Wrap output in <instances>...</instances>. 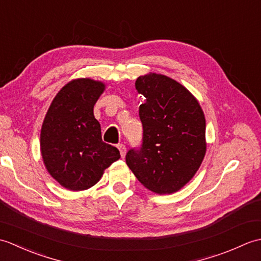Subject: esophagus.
Returning a JSON list of instances; mask_svg holds the SVG:
<instances>
[{"label":"esophagus","mask_w":261,"mask_h":261,"mask_svg":"<svg viewBox=\"0 0 261 261\" xmlns=\"http://www.w3.org/2000/svg\"><path fill=\"white\" fill-rule=\"evenodd\" d=\"M118 149H119V151H120L121 157L123 158V157L125 156V152H126V148H125V146L123 145V143H120V145H118Z\"/></svg>","instance_id":"obj_1"}]
</instances>
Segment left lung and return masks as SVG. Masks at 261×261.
Masks as SVG:
<instances>
[{"label":"left lung","mask_w":261,"mask_h":261,"mask_svg":"<svg viewBox=\"0 0 261 261\" xmlns=\"http://www.w3.org/2000/svg\"><path fill=\"white\" fill-rule=\"evenodd\" d=\"M146 97L139 107L143 138L125 162L141 184L156 194L178 192L196 174L205 152V116L196 97L168 76L149 73L136 81Z\"/></svg>","instance_id":"8db88e82"}]
</instances>
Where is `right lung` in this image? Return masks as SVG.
I'll use <instances>...</instances> for the list:
<instances>
[{
	"label": "right lung",
	"instance_id": "right-lung-1",
	"mask_svg": "<svg viewBox=\"0 0 261 261\" xmlns=\"http://www.w3.org/2000/svg\"><path fill=\"white\" fill-rule=\"evenodd\" d=\"M105 84L91 79L67 83L49 107L42 122L40 150L53 178L69 191H84L101 179L120 158L115 147L102 141L94 105Z\"/></svg>",
	"mask_w": 261,
	"mask_h": 261
}]
</instances>
